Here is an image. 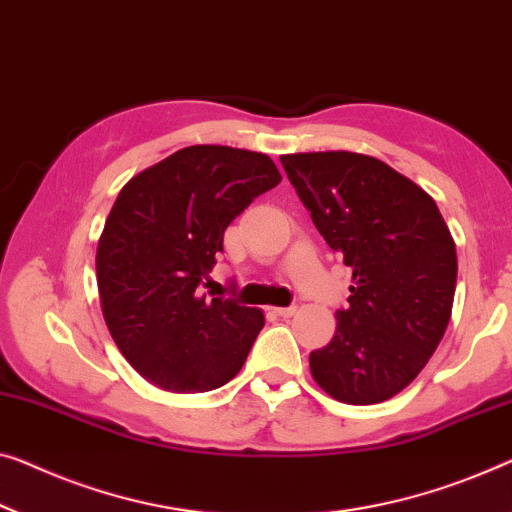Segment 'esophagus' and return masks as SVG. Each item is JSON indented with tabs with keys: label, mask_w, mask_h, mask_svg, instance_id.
I'll list each match as a JSON object with an SVG mask.
<instances>
[{
	"label": "esophagus",
	"mask_w": 512,
	"mask_h": 512,
	"mask_svg": "<svg viewBox=\"0 0 512 512\" xmlns=\"http://www.w3.org/2000/svg\"><path fill=\"white\" fill-rule=\"evenodd\" d=\"M273 312H276L278 317H292L296 312V305H289V308H273Z\"/></svg>",
	"instance_id": "1"
}]
</instances>
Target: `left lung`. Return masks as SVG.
<instances>
[{
    "label": "left lung",
    "instance_id": "obj_1",
    "mask_svg": "<svg viewBox=\"0 0 512 512\" xmlns=\"http://www.w3.org/2000/svg\"><path fill=\"white\" fill-rule=\"evenodd\" d=\"M280 163L354 282L331 342L310 354L312 379L347 404L393 398L425 368L451 319V230L432 197L379 158L312 151Z\"/></svg>",
    "mask_w": 512,
    "mask_h": 512
}]
</instances>
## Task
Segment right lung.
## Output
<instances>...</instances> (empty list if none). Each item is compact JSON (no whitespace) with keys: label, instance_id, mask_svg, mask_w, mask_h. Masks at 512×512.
<instances>
[{"label":"right lung","instance_id":"1","mask_svg":"<svg viewBox=\"0 0 512 512\" xmlns=\"http://www.w3.org/2000/svg\"><path fill=\"white\" fill-rule=\"evenodd\" d=\"M280 179L266 154L195 144L121 188L96 248L98 296L114 345L154 386L204 393L239 375L264 312L197 285L227 225Z\"/></svg>","mask_w":512,"mask_h":512}]
</instances>
